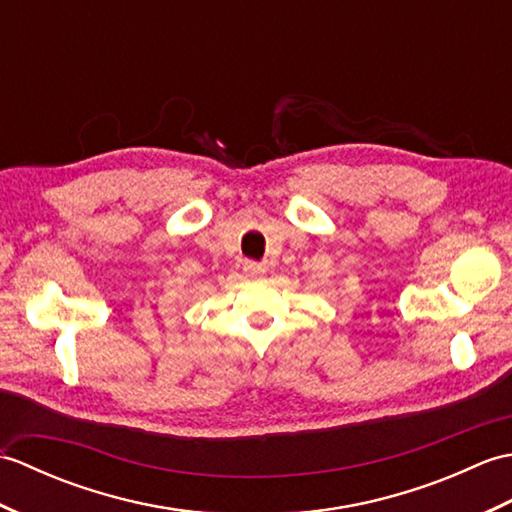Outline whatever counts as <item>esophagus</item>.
Instances as JSON below:
<instances>
[{"mask_svg": "<svg viewBox=\"0 0 512 512\" xmlns=\"http://www.w3.org/2000/svg\"><path fill=\"white\" fill-rule=\"evenodd\" d=\"M244 273L248 277H262L266 273V268L257 262H244Z\"/></svg>", "mask_w": 512, "mask_h": 512, "instance_id": "1", "label": "esophagus"}]
</instances>
